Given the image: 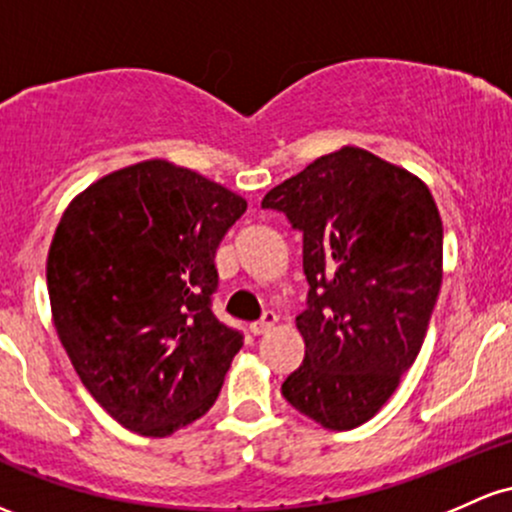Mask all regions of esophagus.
Listing matches in <instances>:
<instances>
[{
  "label": "esophagus",
  "mask_w": 512,
  "mask_h": 512,
  "mask_svg": "<svg viewBox=\"0 0 512 512\" xmlns=\"http://www.w3.org/2000/svg\"><path fill=\"white\" fill-rule=\"evenodd\" d=\"M274 325H277V316L269 311V313H265V318L257 320V323H252L250 330H252V335H267Z\"/></svg>",
  "instance_id": "34e87169"
}]
</instances>
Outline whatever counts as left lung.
I'll list each match as a JSON object with an SVG mask.
<instances>
[{
    "instance_id": "obj_1",
    "label": "left lung",
    "mask_w": 512,
    "mask_h": 512,
    "mask_svg": "<svg viewBox=\"0 0 512 512\" xmlns=\"http://www.w3.org/2000/svg\"><path fill=\"white\" fill-rule=\"evenodd\" d=\"M303 233L306 355L286 401L325 430L381 411L418 357L442 284V218L428 184L369 150L320 155L262 199Z\"/></svg>"
}]
</instances>
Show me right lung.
Wrapping results in <instances>:
<instances>
[{
    "instance_id": "obj_1",
    "label": "right lung",
    "mask_w": 512,
    "mask_h": 512,
    "mask_svg": "<svg viewBox=\"0 0 512 512\" xmlns=\"http://www.w3.org/2000/svg\"><path fill=\"white\" fill-rule=\"evenodd\" d=\"M247 201L143 160L67 204L48 250L53 323L84 389L116 423L167 437L216 403L243 347L218 323L213 257Z\"/></svg>"
}]
</instances>
